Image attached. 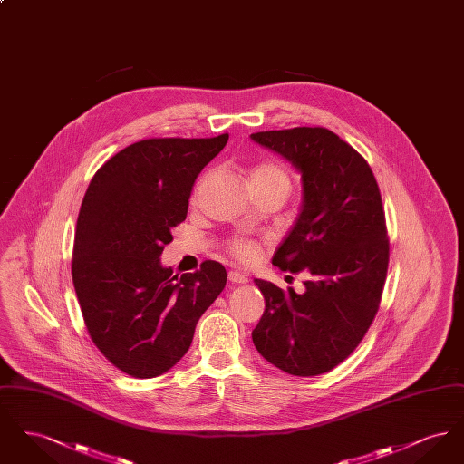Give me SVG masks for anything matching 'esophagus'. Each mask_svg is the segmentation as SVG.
<instances>
[{
	"instance_id": "esophagus-1",
	"label": "esophagus",
	"mask_w": 464,
	"mask_h": 464,
	"mask_svg": "<svg viewBox=\"0 0 464 464\" xmlns=\"http://www.w3.org/2000/svg\"><path fill=\"white\" fill-rule=\"evenodd\" d=\"M227 280L231 282V284H237V285H242V284H246L248 282V278L240 273V271H229L227 273Z\"/></svg>"
}]
</instances>
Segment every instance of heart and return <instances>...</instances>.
I'll list each match as a JSON object with an SVG mask.
<instances>
[{"mask_svg":"<svg viewBox=\"0 0 464 464\" xmlns=\"http://www.w3.org/2000/svg\"><path fill=\"white\" fill-rule=\"evenodd\" d=\"M250 186H257V188H280V189H290V176H288L287 169L276 161H259L257 165H254L250 169L248 174ZM229 252L235 256V259H238L240 263H252L257 259L259 256V243L245 238V237H237L231 242L227 243Z\"/></svg>","mask_w":464,"mask_h":464,"instance_id":"obj_1","label":"heart"}]
</instances>
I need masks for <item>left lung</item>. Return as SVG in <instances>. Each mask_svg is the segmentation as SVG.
Segmentation results:
<instances>
[{
  "mask_svg": "<svg viewBox=\"0 0 464 464\" xmlns=\"http://www.w3.org/2000/svg\"><path fill=\"white\" fill-rule=\"evenodd\" d=\"M250 137L301 174L303 208L273 265L306 275L303 294L256 280L266 309L252 341L287 374H325L353 353L381 303L390 242L379 186L363 156L324 127Z\"/></svg>",
  "mask_w": 464,
  "mask_h": 464,
  "instance_id": "obj_1",
  "label": "left lung"
}]
</instances>
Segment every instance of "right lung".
<instances>
[{
  "label": "right lung",
  "instance_id": "obj_1",
  "mask_svg": "<svg viewBox=\"0 0 464 464\" xmlns=\"http://www.w3.org/2000/svg\"><path fill=\"white\" fill-rule=\"evenodd\" d=\"M227 139L139 140L90 180L76 222L72 284L93 344L125 374L150 379L172 369L226 285L216 261L177 276L160 256L188 216L197 177Z\"/></svg>",
  "mask_w": 464,
  "mask_h": 464
}]
</instances>
